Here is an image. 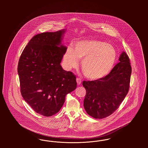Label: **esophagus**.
Listing matches in <instances>:
<instances>
[{
  "label": "esophagus",
  "mask_w": 148,
  "mask_h": 148,
  "mask_svg": "<svg viewBox=\"0 0 148 148\" xmlns=\"http://www.w3.org/2000/svg\"><path fill=\"white\" fill-rule=\"evenodd\" d=\"M76 80H77V85H80L81 83H82V80H81V79H80V78H78V77H77V79H76Z\"/></svg>",
  "instance_id": "34e87169"
}]
</instances>
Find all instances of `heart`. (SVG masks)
Listing matches in <instances>:
<instances>
[{"label": "heart", "mask_w": 148, "mask_h": 148, "mask_svg": "<svg viewBox=\"0 0 148 148\" xmlns=\"http://www.w3.org/2000/svg\"><path fill=\"white\" fill-rule=\"evenodd\" d=\"M82 59V69L85 77L91 80L105 77L111 71L116 59V51L112 45L97 40H80L68 47L64 54L66 68L77 66Z\"/></svg>", "instance_id": "obj_1"}]
</instances>
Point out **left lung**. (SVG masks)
Listing matches in <instances>:
<instances>
[{"mask_svg": "<svg viewBox=\"0 0 148 148\" xmlns=\"http://www.w3.org/2000/svg\"><path fill=\"white\" fill-rule=\"evenodd\" d=\"M119 60L105 77L83 82L86 92L85 110L94 118L103 119L110 115L119 108L128 92L132 67L125 51L121 53Z\"/></svg>", "mask_w": 148, "mask_h": 148, "instance_id": "8db88e82", "label": "left lung"}]
</instances>
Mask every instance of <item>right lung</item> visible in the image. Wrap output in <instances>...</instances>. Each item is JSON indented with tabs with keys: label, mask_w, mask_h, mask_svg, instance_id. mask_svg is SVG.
Here are the masks:
<instances>
[{
	"label": "right lung",
	"mask_w": 148,
	"mask_h": 148,
	"mask_svg": "<svg viewBox=\"0 0 148 148\" xmlns=\"http://www.w3.org/2000/svg\"><path fill=\"white\" fill-rule=\"evenodd\" d=\"M65 29L33 36L20 57L18 73L24 100L40 115L50 116L63 106L66 94L77 88L76 77L60 63L67 48Z\"/></svg>",
	"instance_id": "add662e5"
}]
</instances>
